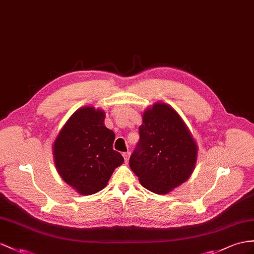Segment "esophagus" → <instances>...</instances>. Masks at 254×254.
Instances as JSON below:
<instances>
[{
	"instance_id": "34e87169",
	"label": "esophagus",
	"mask_w": 254,
	"mask_h": 254,
	"mask_svg": "<svg viewBox=\"0 0 254 254\" xmlns=\"http://www.w3.org/2000/svg\"><path fill=\"white\" fill-rule=\"evenodd\" d=\"M123 156H124V159H125V163H128L129 157H130V153H129V152L123 153Z\"/></svg>"
}]
</instances>
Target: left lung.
Masks as SVG:
<instances>
[{"label":"left lung","instance_id":"obj_1","mask_svg":"<svg viewBox=\"0 0 254 254\" xmlns=\"http://www.w3.org/2000/svg\"><path fill=\"white\" fill-rule=\"evenodd\" d=\"M139 134L129 166L142 187L167 194L188 180L195 167L197 145L174 109L165 103L147 109Z\"/></svg>","mask_w":254,"mask_h":254}]
</instances>
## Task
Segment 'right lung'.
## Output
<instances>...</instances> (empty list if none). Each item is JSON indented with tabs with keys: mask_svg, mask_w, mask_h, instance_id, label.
<instances>
[{
	"mask_svg": "<svg viewBox=\"0 0 254 254\" xmlns=\"http://www.w3.org/2000/svg\"><path fill=\"white\" fill-rule=\"evenodd\" d=\"M102 110H77L54 143L55 165L60 177L82 195L103 190L114 169L123 164L113 150L115 134L104 126Z\"/></svg>",
	"mask_w": 254,
	"mask_h": 254,
	"instance_id": "add662e5",
	"label": "right lung"
}]
</instances>
